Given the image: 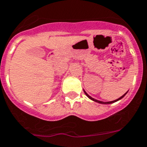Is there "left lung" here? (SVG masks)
I'll return each mask as SVG.
<instances>
[{
  "label": "left lung",
  "mask_w": 147,
  "mask_h": 147,
  "mask_svg": "<svg viewBox=\"0 0 147 147\" xmlns=\"http://www.w3.org/2000/svg\"><path fill=\"white\" fill-rule=\"evenodd\" d=\"M127 92H126L125 93V94H124V95H122V96H121V97H119V99H117V100H113V101H109V102H102V101H100V100H96V99H94V98H93V97H91V96H89V95H88V94H87V93L85 92V91H84V94H86V96H88V98L89 99H90V100H93V101H94V102H99V103H101V104H110V103H113V102H117V101L118 100H121V98H123L124 96H125V94H127Z\"/></svg>",
  "instance_id": "8db88e82"
}]
</instances>
